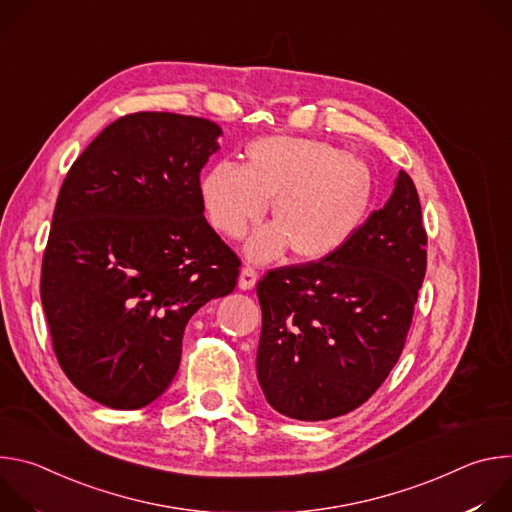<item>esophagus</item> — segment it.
I'll use <instances>...</instances> for the list:
<instances>
[{
  "label": "esophagus",
  "mask_w": 512,
  "mask_h": 512,
  "mask_svg": "<svg viewBox=\"0 0 512 512\" xmlns=\"http://www.w3.org/2000/svg\"><path fill=\"white\" fill-rule=\"evenodd\" d=\"M257 271L253 269V267H243L241 269V275H239V287L241 289H253L255 287V283H257Z\"/></svg>",
  "instance_id": "34e87169"
}]
</instances>
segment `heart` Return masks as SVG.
Here are the masks:
<instances>
[{
  "label": "heart",
  "instance_id": "obj_1",
  "mask_svg": "<svg viewBox=\"0 0 512 512\" xmlns=\"http://www.w3.org/2000/svg\"><path fill=\"white\" fill-rule=\"evenodd\" d=\"M247 158V166L216 162L202 176L200 196L210 225L231 239L261 223L276 198L277 223L249 241L251 261H275L289 247L304 261H318L348 243L373 194V174L360 158L302 137H261Z\"/></svg>",
  "mask_w": 512,
  "mask_h": 512
}]
</instances>
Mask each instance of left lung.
<instances>
[{
	"label": "left lung",
	"mask_w": 512,
	"mask_h": 512,
	"mask_svg": "<svg viewBox=\"0 0 512 512\" xmlns=\"http://www.w3.org/2000/svg\"><path fill=\"white\" fill-rule=\"evenodd\" d=\"M425 245L419 196L401 170L387 204L342 249L273 269L257 283V379L275 411L324 421L354 411L383 385L413 320Z\"/></svg>",
	"instance_id": "left-lung-1"
}]
</instances>
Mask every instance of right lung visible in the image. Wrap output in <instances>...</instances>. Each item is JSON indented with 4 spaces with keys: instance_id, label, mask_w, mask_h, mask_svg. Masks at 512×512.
Returning a JSON list of instances; mask_svg holds the SVG:
<instances>
[{
    "instance_id": "obj_1",
    "label": "right lung",
    "mask_w": 512,
    "mask_h": 512,
    "mask_svg": "<svg viewBox=\"0 0 512 512\" xmlns=\"http://www.w3.org/2000/svg\"><path fill=\"white\" fill-rule=\"evenodd\" d=\"M221 135L200 117L131 113L62 182L40 298L64 375L101 405L156 401L188 320L237 285L239 257L202 216L200 170Z\"/></svg>"
}]
</instances>
